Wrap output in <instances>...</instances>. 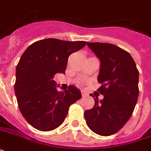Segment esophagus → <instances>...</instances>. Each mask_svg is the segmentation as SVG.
<instances>
[{
	"label": "esophagus",
	"mask_w": 151,
	"mask_h": 151,
	"mask_svg": "<svg viewBox=\"0 0 151 151\" xmlns=\"http://www.w3.org/2000/svg\"><path fill=\"white\" fill-rule=\"evenodd\" d=\"M81 95H82L83 97H85V96H87L88 93L85 92V91H84V90H81Z\"/></svg>",
	"instance_id": "34e87169"
}]
</instances>
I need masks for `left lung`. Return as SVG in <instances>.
Returning <instances> with one entry per match:
<instances>
[{
  "label": "left lung",
  "instance_id": "left-lung-1",
  "mask_svg": "<svg viewBox=\"0 0 151 151\" xmlns=\"http://www.w3.org/2000/svg\"><path fill=\"white\" fill-rule=\"evenodd\" d=\"M100 61L97 81L103 99L95 98L94 106L85 111L86 124L99 136L118 132L133 113L139 96V71L129 52L107 43H87Z\"/></svg>",
  "mask_w": 151,
  "mask_h": 151
}]
</instances>
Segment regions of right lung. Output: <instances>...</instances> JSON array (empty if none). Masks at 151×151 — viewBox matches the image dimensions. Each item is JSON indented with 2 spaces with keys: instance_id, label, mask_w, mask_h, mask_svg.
Instances as JSON below:
<instances>
[{
  "instance_id": "obj_1",
  "label": "right lung",
  "mask_w": 151,
  "mask_h": 151,
  "mask_svg": "<svg viewBox=\"0 0 151 151\" xmlns=\"http://www.w3.org/2000/svg\"><path fill=\"white\" fill-rule=\"evenodd\" d=\"M86 44L44 39L30 45L22 55L15 72V96L22 116L37 130L52 131L61 125L70 106L82 96L73 85L59 92L53 78L55 73L65 74L69 55Z\"/></svg>"
}]
</instances>
